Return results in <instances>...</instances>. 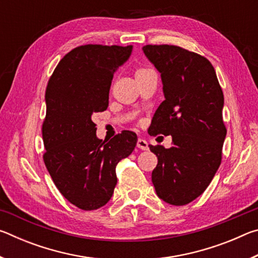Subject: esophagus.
<instances>
[{
  "mask_svg": "<svg viewBox=\"0 0 258 258\" xmlns=\"http://www.w3.org/2000/svg\"><path fill=\"white\" fill-rule=\"evenodd\" d=\"M137 147L139 148V149H141V150H148V149H149V145H148V142L146 141V140H143V139H139L138 140Z\"/></svg>",
  "mask_w": 258,
  "mask_h": 258,
  "instance_id": "34e87169",
  "label": "esophagus"
}]
</instances>
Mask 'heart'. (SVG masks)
<instances>
[{
    "label": "heart",
    "instance_id": "b5f03b06",
    "mask_svg": "<svg viewBox=\"0 0 258 258\" xmlns=\"http://www.w3.org/2000/svg\"><path fill=\"white\" fill-rule=\"evenodd\" d=\"M150 69H146V68H139L137 72H135V77L137 76H139V75H141V74H145V73H147V72H149Z\"/></svg>",
    "mask_w": 258,
    "mask_h": 258
}]
</instances>
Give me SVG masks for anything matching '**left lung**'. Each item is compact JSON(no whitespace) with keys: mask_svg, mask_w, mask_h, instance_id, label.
Listing matches in <instances>:
<instances>
[{"mask_svg":"<svg viewBox=\"0 0 258 258\" xmlns=\"http://www.w3.org/2000/svg\"><path fill=\"white\" fill-rule=\"evenodd\" d=\"M143 53L160 73L165 100L151 131L172 135V147H150L158 164L151 180L165 203L183 206L207 189L221 165L226 137L224 97L215 69L195 52L175 45H146Z\"/></svg>","mask_w":258,"mask_h":258,"instance_id":"1","label":"left lung"}]
</instances>
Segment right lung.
I'll use <instances>...</instances> for the list:
<instances>
[{"label": "right lung", "mask_w": 258, "mask_h": 258, "mask_svg": "<svg viewBox=\"0 0 258 258\" xmlns=\"http://www.w3.org/2000/svg\"><path fill=\"white\" fill-rule=\"evenodd\" d=\"M132 50V45L78 46L60 60L47 83L43 159L61 195L84 211L110 200L116 165L137 146L138 137L131 131L102 141L92 120L95 112L108 108L113 74Z\"/></svg>", "instance_id": "obj_1"}]
</instances>
